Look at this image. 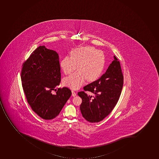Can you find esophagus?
<instances>
[{
	"label": "esophagus",
	"mask_w": 159,
	"mask_h": 159,
	"mask_svg": "<svg viewBox=\"0 0 159 159\" xmlns=\"http://www.w3.org/2000/svg\"><path fill=\"white\" fill-rule=\"evenodd\" d=\"M71 92H72V96L75 97V96H76V93L75 91H74V90H72V91H71Z\"/></svg>",
	"instance_id": "esophagus-1"
}]
</instances>
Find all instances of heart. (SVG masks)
Returning a JSON list of instances; mask_svg holds the SVG:
<instances>
[{"label":"heart","mask_w":159,"mask_h":159,"mask_svg":"<svg viewBox=\"0 0 159 159\" xmlns=\"http://www.w3.org/2000/svg\"><path fill=\"white\" fill-rule=\"evenodd\" d=\"M105 58L103 52L93 47L76 48L71 52V56H66L60 62V66L66 75L78 70L65 78L64 84L72 89H79L88 81L96 80L103 72Z\"/></svg>","instance_id":"heart-1"}]
</instances>
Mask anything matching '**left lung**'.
I'll list each match as a JSON object with an SVG mask.
<instances>
[{
    "instance_id": "left-lung-1",
    "label": "left lung",
    "mask_w": 159,
    "mask_h": 159,
    "mask_svg": "<svg viewBox=\"0 0 159 159\" xmlns=\"http://www.w3.org/2000/svg\"><path fill=\"white\" fill-rule=\"evenodd\" d=\"M123 75L120 62L114 56L105 74L96 81L84 87V91L78 93L82 99L80 110L83 117L91 123L99 122L107 117L117 103L123 88ZM89 91L95 96H88Z\"/></svg>"
}]
</instances>
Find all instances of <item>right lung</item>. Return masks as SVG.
Returning <instances> with one entry per match:
<instances>
[{
	"label": "right lung",
	"instance_id": "add662e5",
	"mask_svg": "<svg viewBox=\"0 0 159 159\" xmlns=\"http://www.w3.org/2000/svg\"><path fill=\"white\" fill-rule=\"evenodd\" d=\"M22 66L21 84L28 103L42 119H54L71 95L67 87L58 88L61 81L58 54L44 46H39ZM56 88V94H53Z\"/></svg>",
	"mask_w": 159,
	"mask_h": 159
}]
</instances>
